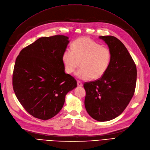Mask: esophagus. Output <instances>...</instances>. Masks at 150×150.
Here are the masks:
<instances>
[{"mask_svg":"<svg viewBox=\"0 0 150 150\" xmlns=\"http://www.w3.org/2000/svg\"><path fill=\"white\" fill-rule=\"evenodd\" d=\"M77 84H78V86H79V87H81V86H83V83L79 81H77Z\"/></svg>","mask_w":150,"mask_h":150,"instance_id":"esophagus-1","label":"esophagus"}]
</instances>
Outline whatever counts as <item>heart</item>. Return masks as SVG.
<instances>
[{"mask_svg":"<svg viewBox=\"0 0 150 150\" xmlns=\"http://www.w3.org/2000/svg\"><path fill=\"white\" fill-rule=\"evenodd\" d=\"M62 60L67 73H72L81 64V67L76 74L78 78L98 79L106 73L110 66L111 52L91 39L82 38L72 42L71 49L65 50Z\"/></svg>","mask_w":150,"mask_h":150,"instance_id":"obj_1","label":"heart"}]
</instances>
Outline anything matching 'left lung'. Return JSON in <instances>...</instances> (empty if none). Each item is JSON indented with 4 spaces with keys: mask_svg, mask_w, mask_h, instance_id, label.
<instances>
[{
    "mask_svg": "<svg viewBox=\"0 0 150 150\" xmlns=\"http://www.w3.org/2000/svg\"><path fill=\"white\" fill-rule=\"evenodd\" d=\"M111 52V61L101 78L84 83V105L88 114L99 121L115 118L124 111L133 98L137 70L128 50L114 36H100Z\"/></svg>",
    "mask_w": 150,
    "mask_h": 150,
    "instance_id": "left-lung-1",
    "label": "left lung"
}]
</instances>
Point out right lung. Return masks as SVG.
I'll use <instances>...</instances> for the list:
<instances>
[{"instance_id":"add662e5","label":"right lung","mask_w":150,"mask_h":150,"mask_svg":"<svg viewBox=\"0 0 150 150\" xmlns=\"http://www.w3.org/2000/svg\"><path fill=\"white\" fill-rule=\"evenodd\" d=\"M65 35L43 37L21 50L12 75L13 91L25 111L42 120L61 111L67 93L77 86L62 60L69 40Z\"/></svg>"}]
</instances>
